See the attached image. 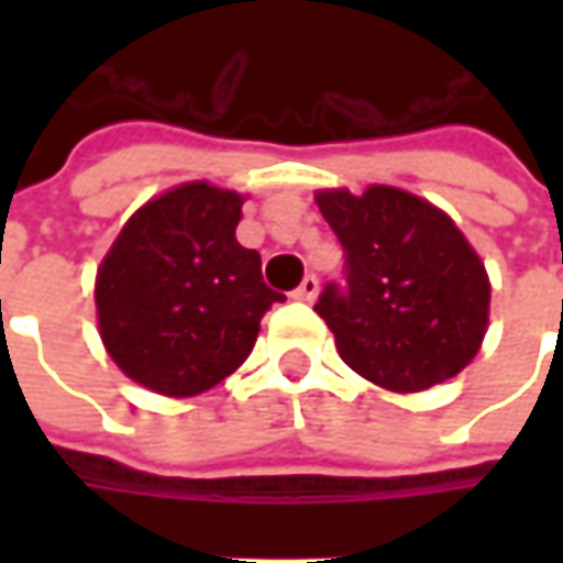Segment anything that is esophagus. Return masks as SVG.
Masks as SVG:
<instances>
[{"label": "esophagus", "mask_w": 563, "mask_h": 563, "mask_svg": "<svg viewBox=\"0 0 563 563\" xmlns=\"http://www.w3.org/2000/svg\"><path fill=\"white\" fill-rule=\"evenodd\" d=\"M316 294H319V278L316 275H307L300 285H297V291H294V300H307V303H313Z\"/></svg>", "instance_id": "34e87169"}]
</instances>
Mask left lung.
I'll return each mask as SVG.
<instances>
[{
	"label": "left lung",
	"mask_w": 563,
	"mask_h": 563,
	"mask_svg": "<svg viewBox=\"0 0 563 563\" xmlns=\"http://www.w3.org/2000/svg\"><path fill=\"white\" fill-rule=\"evenodd\" d=\"M344 247V285L316 313L341 360L388 391H422L476 357L488 325V275L442 209L398 187L316 194Z\"/></svg>",
	"instance_id": "8db88e82"
}]
</instances>
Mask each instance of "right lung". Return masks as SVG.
I'll list each match as a JSON object with an SVG mask.
<instances>
[{"instance_id":"obj_1","label":"right lung","mask_w":563,"mask_h":563,"mask_svg":"<svg viewBox=\"0 0 563 563\" xmlns=\"http://www.w3.org/2000/svg\"><path fill=\"white\" fill-rule=\"evenodd\" d=\"M244 197L194 181L141 206L97 272L99 335L124 376L190 398L231 376L285 294L238 244Z\"/></svg>"}]
</instances>
